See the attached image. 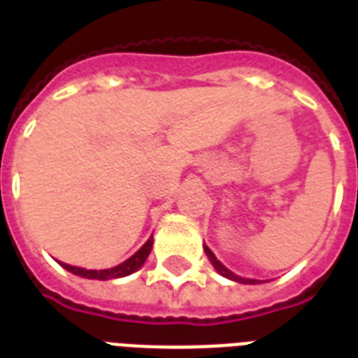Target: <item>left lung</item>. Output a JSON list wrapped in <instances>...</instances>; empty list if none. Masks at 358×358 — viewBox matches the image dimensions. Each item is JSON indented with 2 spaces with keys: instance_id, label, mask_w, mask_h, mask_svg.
Here are the masks:
<instances>
[{
  "instance_id": "8db88e82",
  "label": "left lung",
  "mask_w": 358,
  "mask_h": 358,
  "mask_svg": "<svg viewBox=\"0 0 358 358\" xmlns=\"http://www.w3.org/2000/svg\"><path fill=\"white\" fill-rule=\"evenodd\" d=\"M204 252H206L208 260L212 262V266L215 267V269H217V273H221V275H223V277L230 278V280H236V282H241V284H255V282H258V280H252V278L238 277V275H234V273L230 271V269H227V267H224L223 264H221V262L217 260V258H215V255H213L212 250L208 249L206 245H204Z\"/></svg>"
}]
</instances>
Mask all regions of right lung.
Returning a JSON list of instances; mask_svg holds the SVG:
<instances>
[{"instance_id": "1", "label": "right lung", "mask_w": 358, "mask_h": 358, "mask_svg": "<svg viewBox=\"0 0 358 358\" xmlns=\"http://www.w3.org/2000/svg\"><path fill=\"white\" fill-rule=\"evenodd\" d=\"M152 243H154V238L150 236V239L146 241L143 247H141L137 252H135L131 258H128L126 262L119 264V266L111 267V269H81V267H74V266H69V264H61V266L66 269V271L74 273L78 277H83V278H96V280H109V278H120V277H126V275H131L134 271H137L145 260L148 258L152 250Z\"/></svg>"}]
</instances>
